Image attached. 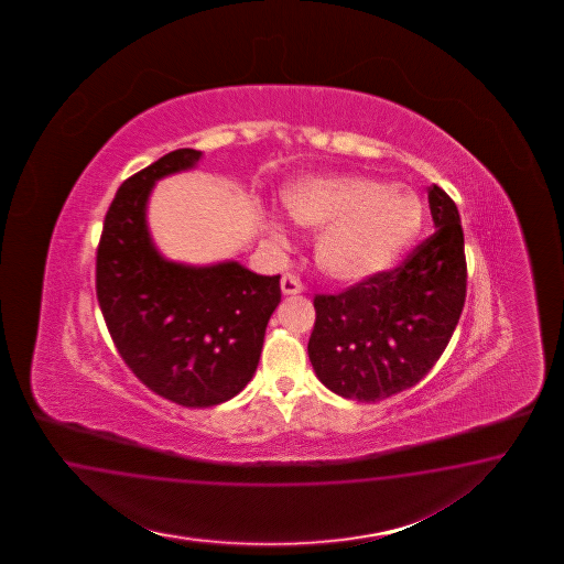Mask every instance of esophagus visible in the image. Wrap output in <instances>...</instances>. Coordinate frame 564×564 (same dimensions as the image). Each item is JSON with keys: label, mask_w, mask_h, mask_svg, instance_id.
Wrapping results in <instances>:
<instances>
[{"label": "esophagus", "mask_w": 564, "mask_h": 564, "mask_svg": "<svg viewBox=\"0 0 564 564\" xmlns=\"http://www.w3.org/2000/svg\"><path fill=\"white\" fill-rule=\"evenodd\" d=\"M281 291H283V295H297V293L304 291V285H302V281L297 276L285 274L281 279Z\"/></svg>", "instance_id": "obj_1"}]
</instances>
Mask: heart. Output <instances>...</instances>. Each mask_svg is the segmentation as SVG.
<instances>
[{
	"label": "heart",
	"instance_id": "obj_1",
	"mask_svg": "<svg viewBox=\"0 0 564 564\" xmlns=\"http://www.w3.org/2000/svg\"><path fill=\"white\" fill-rule=\"evenodd\" d=\"M291 221L322 229L316 262L337 281H364L391 269L417 236L424 206L403 188H389L370 177H302L281 192ZM269 238L288 241L285 225L264 217Z\"/></svg>",
	"mask_w": 564,
	"mask_h": 564
}]
</instances>
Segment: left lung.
Wrapping results in <instances>:
<instances>
[{"label":"left lung","instance_id":"8db88e82","mask_svg":"<svg viewBox=\"0 0 564 564\" xmlns=\"http://www.w3.org/2000/svg\"><path fill=\"white\" fill-rule=\"evenodd\" d=\"M436 231L393 271L339 295H316L307 356L333 393L375 403L417 384L443 356L465 304L467 264L462 217L432 186Z\"/></svg>","mask_w":564,"mask_h":564}]
</instances>
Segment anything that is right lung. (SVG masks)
I'll return each instance as SVG.
<instances>
[{
  "mask_svg": "<svg viewBox=\"0 0 564 564\" xmlns=\"http://www.w3.org/2000/svg\"><path fill=\"white\" fill-rule=\"evenodd\" d=\"M200 159L177 149L128 177L97 250V300L121 358L153 393L184 408H213L243 391L281 302V274L252 273L238 260L184 264L156 250L147 221L154 184Z\"/></svg>",
  "mask_w": 564,
  "mask_h": 564,
  "instance_id": "add662e5",
  "label": "right lung"
}]
</instances>
